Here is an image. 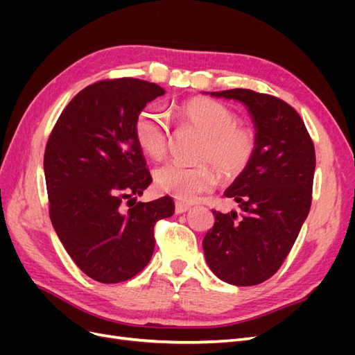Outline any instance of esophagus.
<instances>
[{
	"label": "esophagus",
	"instance_id": "esophagus-1",
	"mask_svg": "<svg viewBox=\"0 0 355 355\" xmlns=\"http://www.w3.org/2000/svg\"><path fill=\"white\" fill-rule=\"evenodd\" d=\"M191 210V206L189 204H184V202H176V206H175V211H176V214H182V213H187V211H189Z\"/></svg>",
	"mask_w": 355,
	"mask_h": 355
}]
</instances>
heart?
Wrapping results in <instances>:
<instances>
[{
    "instance_id": "heart-1",
    "label": "heart",
    "mask_w": 355,
    "mask_h": 355,
    "mask_svg": "<svg viewBox=\"0 0 355 355\" xmlns=\"http://www.w3.org/2000/svg\"><path fill=\"white\" fill-rule=\"evenodd\" d=\"M170 116L180 130L201 135L196 158L207 161L227 178H235L250 166L256 154V135L250 127L239 124V118L228 106L206 98H192L179 103ZM136 141L153 159H161L170 145L167 115L157 106H148L137 115ZM207 163L184 166L167 163L155 170V187L184 202L196 201L218 184V175Z\"/></svg>"
}]
</instances>
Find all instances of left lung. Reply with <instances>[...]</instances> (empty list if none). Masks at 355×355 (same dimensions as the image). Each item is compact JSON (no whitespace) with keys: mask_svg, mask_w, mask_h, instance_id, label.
<instances>
[{"mask_svg":"<svg viewBox=\"0 0 355 355\" xmlns=\"http://www.w3.org/2000/svg\"><path fill=\"white\" fill-rule=\"evenodd\" d=\"M241 102L256 130V154L225 196L241 210L213 211L202 240L213 274L234 286H256L272 277L292 249L313 200L315 151L299 114L275 96L247 89L211 92Z\"/></svg>","mask_w":355,"mask_h":355,"instance_id":"left-lung-1","label":"left lung"}]
</instances>
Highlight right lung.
Returning <instances> with one entry per match:
<instances>
[{
  "mask_svg": "<svg viewBox=\"0 0 355 355\" xmlns=\"http://www.w3.org/2000/svg\"><path fill=\"white\" fill-rule=\"evenodd\" d=\"M164 93L136 78L94 83L68 103L49 137L53 228L80 270L99 283L141 272L154 253V225L175 213L170 197L132 202L153 182L136 141L137 115Z\"/></svg>",
  "mask_w": 355,
  "mask_h": 355,
  "instance_id": "obj_1",
  "label": "right lung"
}]
</instances>
